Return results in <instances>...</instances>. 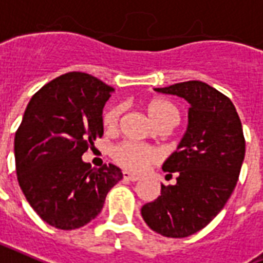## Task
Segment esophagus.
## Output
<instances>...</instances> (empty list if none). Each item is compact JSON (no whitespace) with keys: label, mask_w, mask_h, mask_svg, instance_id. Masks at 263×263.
Here are the masks:
<instances>
[{"label":"esophagus","mask_w":263,"mask_h":263,"mask_svg":"<svg viewBox=\"0 0 263 263\" xmlns=\"http://www.w3.org/2000/svg\"><path fill=\"white\" fill-rule=\"evenodd\" d=\"M123 176H124V179L131 180V182H136V180L140 179L139 176L134 175V174H131V172H128V171H124L123 172Z\"/></svg>","instance_id":"esophagus-1"}]
</instances>
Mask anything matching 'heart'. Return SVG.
Wrapping results in <instances>:
<instances>
[{"instance_id":"heart-1","label":"heart","mask_w":263,"mask_h":263,"mask_svg":"<svg viewBox=\"0 0 263 263\" xmlns=\"http://www.w3.org/2000/svg\"><path fill=\"white\" fill-rule=\"evenodd\" d=\"M145 107L149 117L153 120L156 125L161 124L165 120H170V118H175V120L178 118V109L170 100L156 98V99L149 100ZM120 111H121L120 107H111L106 111L103 116V124L106 127L114 128L117 125ZM113 157L124 168L139 172L143 171L149 164L157 161L160 158V152L150 146L125 142V143H121L117 147H114Z\"/></svg>"}]
</instances>
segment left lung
Instances as JSON below:
<instances>
[{
    "mask_svg": "<svg viewBox=\"0 0 263 263\" xmlns=\"http://www.w3.org/2000/svg\"><path fill=\"white\" fill-rule=\"evenodd\" d=\"M154 91L183 98L190 107L185 135L163 164L164 171L178 172L176 183L161 185V194L140 214L156 233L187 237L205 228L233 193L246 154L243 127L232 100L203 81Z\"/></svg>",
    "mask_w": 263,
    "mask_h": 263,
    "instance_id": "left-lung-1",
    "label": "left lung"
}]
</instances>
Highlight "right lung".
<instances>
[{"label":"right lung","instance_id":"obj_1","mask_svg":"<svg viewBox=\"0 0 263 263\" xmlns=\"http://www.w3.org/2000/svg\"><path fill=\"white\" fill-rule=\"evenodd\" d=\"M113 88L87 73L71 71L45 84L26 107L15 135L19 186L48 225L78 229L95 219L123 172L99 170L83 154L103 135V107Z\"/></svg>","mask_w":263,"mask_h":263}]
</instances>
